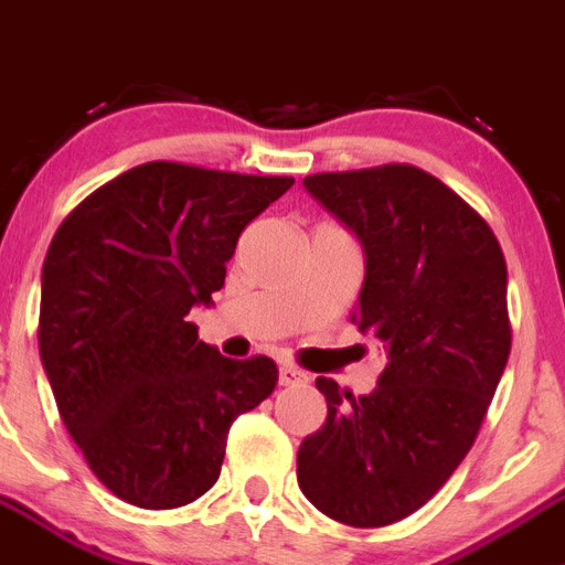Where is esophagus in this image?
Returning <instances> with one entry per match:
<instances>
[{"label":"esophagus","mask_w":565,"mask_h":565,"mask_svg":"<svg viewBox=\"0 0 565 565\" xmlns=\"http://www.w3.org/2000/svg\"><path fill=\"white\" fill-rule=\"evenodd\" d=\"M300 381H306V372H300L298 366H292V364L278 366V383H281V386H295V383H300Z\"/></svg>","instance_id":"1"}]
</instances>
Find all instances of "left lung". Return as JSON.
<instances>
[{
    "label": "left lung",
    "mask_w": 565,
    "mask_h": 565,
    "mask_svg": "<svg viewBox=\"0 0 565 565\" xmlns=\"http://www.w3.org/2000/svg\"><path fill=\"white\" fill-rule=\"evenodd\" d=\"M303 188L359 237L350 322L386 350L353 397L317 377L328 416L298 450L306 500L350 527L419 511L472 450L508 353V267L489 223L414 166L315 173Z\"/></svg>",
    "instance_id": "left-lung-1"
}]
</instances>
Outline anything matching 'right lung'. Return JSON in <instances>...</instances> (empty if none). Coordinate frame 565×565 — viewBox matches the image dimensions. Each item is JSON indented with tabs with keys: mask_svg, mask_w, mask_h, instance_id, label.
I'll list each match as a JSON object with an SVG mask.
<instances>
[{
	"mask_svg": "<svg viewBox=\"0 0 565 565\" xmlns=\"http://www.w3.org/2000/svg\"><path fill=\"white\" fill-rule=\"evenodd\" d=\"M292 177L146 162L87 195L49 245L38 348L98 480L168 511L221 478L232 422L270 397L276 361H237L188 322L226 281L243 228Z\"/></svg>",
	"mask_w": 565,
	"mask_h": 565,
	"instance_id": "1",
	"label": "right lung"
}]
</instances>
